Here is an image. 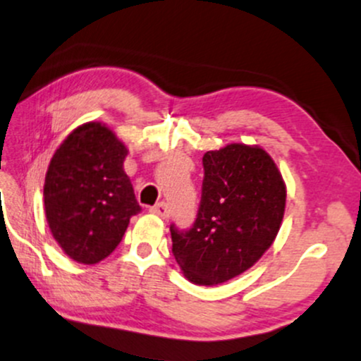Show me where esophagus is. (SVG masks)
Segmentation results:
<instances>
[{"instance_id": "esophagus-1", "label": "esophagus", "mask_w": 361, "mask_h": 361, "mask_svg": "<svg viewBox=\"0 0 361 361\" xmlns=\"http://www.w3.org/2000/svg\"><path fill=\"white\" fill-rule=\"evenodd\" d=\"M151 212L158 216H161V219H168L169 216V207H168V203H164V202H159L158 205H154L153 208H151Z\"/></svg>"}]
</instances>
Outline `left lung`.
Wrapping results in <instances>:
<instances>
[{"instance_id": "obj_1", "label": "left lung", "mask_w": 361, "mask_h": 361, "mask_svg": "<svg viewBox=\"0 0 361 361\" xmlns=\"http://www.w3.org/2000/svg\"><path fill=\"white\" fill-rule=\"evenodd\" d=\"M202 202L193 227L171 225L173 255L197 286L222 284L272 245L286 208V183L260 146L232 142L203 154Z\"/></svg>"}]
</instances>
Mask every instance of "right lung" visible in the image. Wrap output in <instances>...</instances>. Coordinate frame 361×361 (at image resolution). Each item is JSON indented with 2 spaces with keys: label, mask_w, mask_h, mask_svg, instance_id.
<instances>
[{
  "label": "right lung",
  "mask_w": 361,
  "mask_h": 361,
  "mask_svg": "<svg viewBox=\"0 0 361 361\" xmlns=\"http://www.w3.org/2000/svg\"><path fill=\"white\" fill-rule=\"evenodd\" d=\"M128 147L102 123H85L65 137L43 185L51 235L68 257L97 264L119 245L129 219L141 212L123 164Z\"/></svg>",
  "instance_id": "1"
}]
</instances>
